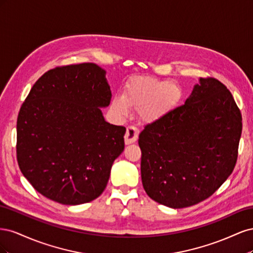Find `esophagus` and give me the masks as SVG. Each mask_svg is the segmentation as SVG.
<instances>
[{"mask_svg": "<svg viewBox=\"0 0 253 253\" xmlns=\"http://www.w3.org/2000/svg\"><path fill=\"white\" fill-rule=\"evenodd\" d=\"M138 135H139V131L138 128L135 127V126H128L126 128V133L125 136V142L126 144H131L134 143L137 138H138Z\"/></svg>", "mask_w": 253, "mask_h": 253, "instance_id": "34e87169", "label": "esophagus"}]
</instances>
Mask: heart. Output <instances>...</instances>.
Listing matches in <instances>:
<instances>
[{
	"label": "heart",
	"instance_id": "b5f03b06",
	"mask_svg": "<svg viewBox=\"0 0 253 253\" xmlns=\"http://www.w3.org/2000/svg\"><path fill=\"white\" fill-rule=\"evenodd\" d=\"M181 96V87L172 80L139 78L129 83L124 94L113 97L111 109L118 116H126L129 106H135L143 121L153 122L173 110Z\"/></svg>",
	"mask_w": 253,
	"mask_h": 253
}]
</instances>
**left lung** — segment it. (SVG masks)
Segmentation results:
<instances>
[{"label":"left lung","instance_id":"8db88e82","mask_svg":"<svg viewBox=\"0 0 253 253\" xmlns=\"http://www.w3.org/2000/svg\"><path fill=\"white\" fill-rule=\"evenodd\" d=\"M241 134L230 90L217 79L200 78L185 104L139 134L145 192L173 209L207 200L231 175Z\"/></svg>","mask_w":253,"mask_h":253}]
</instances>
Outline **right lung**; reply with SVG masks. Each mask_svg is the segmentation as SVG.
<instances>
[{
    "instance_id": "add662e5",
    "label": "right lung",
    "mask_w": 253,
    "mask_h": 253,
    "mask_svg": "<svg viewBox=\"0 0 253 253\" xmlns=\"http://www.w3.org/2000/svg\"><path fill=\"white\" fill-rule=\"evenodd\" d=\"M94 63L56 67L30 89L17 121V158L32 186L62 205L94 201L114 160L125 150L126 127L110 125L100 108L112 93Z\"/></svg>"
}]
</instances>
